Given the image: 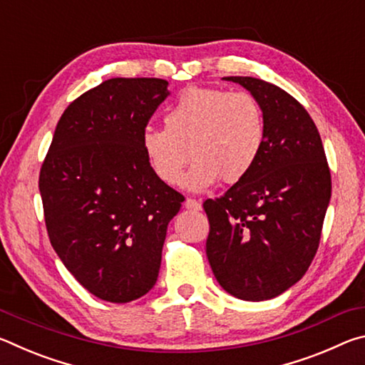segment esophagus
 <instances>
[{
    "label": "esophagus",
    "instance_id": "1",
    "mask_svg": "<svg viewBox=\"0 0 365 365\" xmlns=\"http://www.w3.org/2000/svg\"><path fill=\"white\" fill-rule=\"evenodd\" d=\"M185 207L190 209V211H200L201 202L197 200H193V197H187V201H185Z\"/></svg>",
    "mask_w": 365,
    "mask_h": 365
}]
</instances>
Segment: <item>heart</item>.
Listing matches in <instances>:
<instances>
[{
    "label": "heart",
    "instance_id": "obj_1",
    "mask_svg": "<svg viewBox=\"0 0 365 365\" xmlns=\"http://www.w3.org/2000/svg\"><path fill=\"white\" fill-rule=\"evenodd\" d=\"M265 143V115L250 91L190 86L164 115V127H146L141 135L148 163L168 185L182 182L205 190L220 180L237 183L255 168ZM190 153H188L187 151Z\"/></svg>",
    "mask_w": 365,
    "mask_h": 365
}]
</instances>
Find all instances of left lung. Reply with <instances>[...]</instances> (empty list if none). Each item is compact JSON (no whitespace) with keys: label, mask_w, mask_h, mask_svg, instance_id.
<instances>
[{"label":"left lung","mask_w":365,"mask_h":365,"mask_svg":"<svg viewBox=\"0 0 365 365\" xmlns=\"http://www.w3.org/2000/svg\"><path fill=\"white\" fill-rule=\"evenodd\" d=\"M255 95L265 115V143L251 172L206 200L207 261L227 293L264 301L302 279L319 250L331 175L316 123L280 86L224 77Z\"/></svg>","instance_id":"1"}]
</instances>
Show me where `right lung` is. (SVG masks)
Masks as SVG:
<instances>
[{
    "label": "right lung",
    "instance_id": "obj_1",
    "mask_svg": "<svg viewBox=\"0 0 365 365\" xmlns=\"http://www.w3.org/2000/svg\"><path fill=\"white\" fill-rule=\"evenodd\" d=\"M163 78H109L73 100L40 169L49 242L96 298L130 302L158 280L183 195L154 174L141 135L169 95Z\"/></svg>",
    "mask_w": 365,
    "mask_h": 365
}]
</instances>
